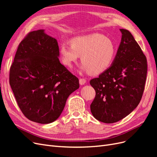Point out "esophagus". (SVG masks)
Segmentation results:
<instances>
[{
	"label": "esophagus",
	"mask_w": 157,
	"mask_h": 157,
	"mask_svg": "<svg viewBox=\"0 0 157 157\" xmlns=\"http://www.w3.org/2000/svg\"><path fill=\"white\" fill-rule=\"evenodd\" d=\"M79 83L80 85H84L86 83V79L84 78H80L79 79Z\"/></svg>",
	"instance_id": "esophagus-1"
}]
</instances>
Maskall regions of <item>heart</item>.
I'll return each mask as SVG.
<instances>
[{
  "label": "heart",
  "instance_id": "obj_1",
  "mask_svg": "<svg viewBox=\"0 0 157 157\" xmlns=\"http://www.w3.org/2000/svg\"><path fill=\"white\" fill-rule=\"evenodd\" d=\"M71 44L63 42L59 47L63 63L71 67L81 56L80 68L93 75L103 73L115 59L116 47L111 39L100 34L75 37Z\"/></svg>",
  "mask_w": 157,
  "mask_h": 157
}]
</instances>
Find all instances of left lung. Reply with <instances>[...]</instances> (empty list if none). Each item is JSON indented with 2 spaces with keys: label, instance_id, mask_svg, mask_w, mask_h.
<instances>
[{
  "label": "left lung",
  "instance_id": "1",
  "mask_svg": "<svg viewBox=\"0 0 157 157\" xmlns=\"http://www.w3.org/2000/svg\"><path fill=\"white\" fill-rule=\"evenodd\" d=\"M121 42L111 65L90 80L96 97L90 105L99 121L114 123L130 114L143 95L147 72V59L131 33L120 29Z\"/></svg>",
  "mask_w": 157,
  "mask_h": 157
}]
</instances>
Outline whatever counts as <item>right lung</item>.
I'll use <instances>...</instances> for the list:
<instances>
[{
  "mask_svg": "<svg viewBox=\"0 0 157 157\" xmlns=\"http://www.w3.org/2000/svg\"><path fill=\"white\" fill-rule=\"evenodd\" d=\"M55 38L44 29L29 33L19 44L10 70V84L28 119L49 124L58 119L70 94L79 88L77 77L60 63Z\"/></svg>",
  "mask_w": 157,
  "mask_h": 157,
  "instance_id": "add662e5",
  "label": "right lung"
}]
</instances>
